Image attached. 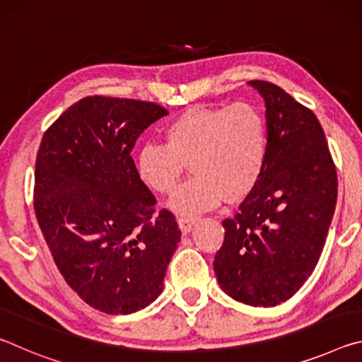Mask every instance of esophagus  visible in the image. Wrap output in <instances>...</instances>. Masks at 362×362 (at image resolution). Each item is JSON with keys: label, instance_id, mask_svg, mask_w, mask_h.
<instances>
[{"label": "esophagus", "instance_id": "1", "mask_svg": "<svg viewBox=\"0 0 362 362\" xmlns=\"http://www.w3.org/2000/svg\"><path fill=\"white\" fill-rule=\"evenodd\" d=\"M177 223H179V228L182 230L183 235H185V233L192 230L194 220L189 218V217H179V218H177Z\"/></svg>", "mask_w": 362, "mask_h": 362}]
</instances>
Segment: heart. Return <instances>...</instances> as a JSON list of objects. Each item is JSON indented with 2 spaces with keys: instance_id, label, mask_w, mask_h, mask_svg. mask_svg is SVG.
<instances>
[{
  "instance_id": "obj_1",
  "label": "heart",
  "mask_w": 362,
  "mask_h": 362,
  "mask_svg": "<svg viewBox=\"0 0 362 362\" xmlns=\"http://www.w3.org/2000/svg\"><path fill=\"white\" fill-rule=\"evenodd\" d=\"M166 144H145L137 174L146 187L170 194L187 169L194 175L179 188L170 207L198 216L225 199L240 201L259 182L267 153V127L259 108L247 102L230 107H192L163 129Z\"/></svg>"
}]
</instances>
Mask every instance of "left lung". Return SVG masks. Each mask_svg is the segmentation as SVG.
<instances>
[{"instance_id": "1", "label": "left lung", "mask_w": 362, "mask_h": 362, "mask_svg": "<svg viewBox=\"0 0 362 362\" xmlns=\"http://www.w3.org/2000/svg\"><path fill=\"white\" fill-rule=\"evenodd\" d=\"M267 105L259 182L231 218L214 260L222 291L252 306L291 298L320 260L337 204V170L321 122L269 81H250Z\"/></svg>"}]
</instances>
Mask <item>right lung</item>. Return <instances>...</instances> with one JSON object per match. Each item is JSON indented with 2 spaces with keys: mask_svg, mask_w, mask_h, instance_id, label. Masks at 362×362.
<instances>
[{
  "mask_svg": "<svg viewBox=\"0 0 362 362\" xmlns=\"http://www.w3.org/2000/svg\"><path fill=\"white\" fill-rule=\"evenodd\" d=\"M168 115L153 102L84 97L41 139L33 207L52 259L73 291L107 315H129L163 292L180 230L155 212L131 151Z\"/></svg>",
  "mask_w": 362,
  "mask_h": 362,
  "instance_id": "obj_1",
  "label": "right lung"
}]
</instances>
